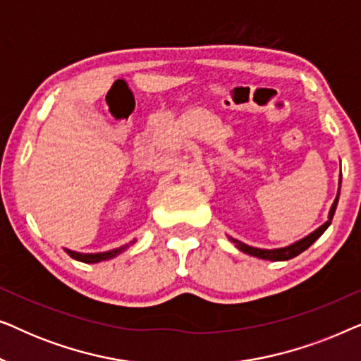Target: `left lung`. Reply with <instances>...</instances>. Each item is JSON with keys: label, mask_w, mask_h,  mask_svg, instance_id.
<instances>
[{"label": "left lung", "mask_w": 361, "mask_h": 361, "mask_svg": "<svg viewBox=\"0 0 361 361\" xmlns=\"http://www.w3.org/2000/svg\"><path fill=\"white\" fill-rule=\"evenodd\" d=\"M340 184H342V179L338 182V192H337V197H335L332 207H330V212H329V220L325 221L324 225H320L317 230H314L312 233H309L307 236H304V238H300L299 241H295V243L289 245V246H284V248H274V250H261V248H255V246H248L245 243H241V241L231 238L228 236L231 243H235L236 248L240 251H243L246 255H251V256H256V258H261V259H269V261H288L290 258H294V256H298L302 253L309 248L310 245L314 243L315 240L320 238V235L324 233L325 230L329 228L330 224H332V219H334V214H335V209H337V204H338V197H340Z\"/></svg>", "instance_id": "8db88e82"}]
</instances>
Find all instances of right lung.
Returning a JSON list of instances; mask_svg holds the SVG:
<instances>
[{
	"mask_svg": "<svg viewBox=\"0 0 361 361\" xmlns=\"http://www.w3.org/2000/svg\"><path fill=\"white\" fill-rule=\"evenodd\" d=\"M136 240H133L131 243H128L125 246H121V248H116V250H110V251H103V253H77V251H72V250H66V253L71 256V258L77 259V261H82V263H88V264H93V263H100V261H106V259H111L118 256L120 253H123L128 246L135 243Z\"/></svg>",
	"mask_w": 361,
	"mask_h": 361,
	"instance_id": "add662e5",
	"label": "right lung"
}]
</instances>
